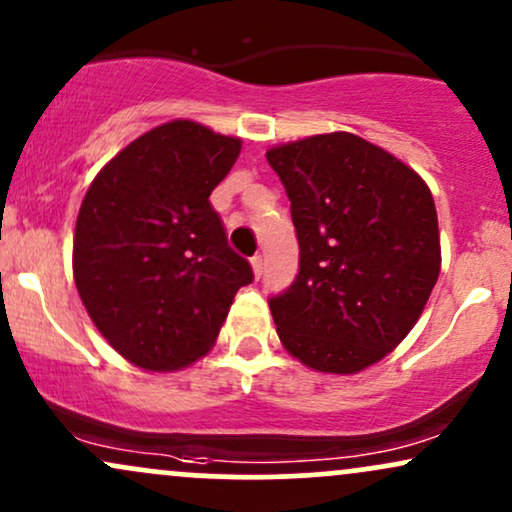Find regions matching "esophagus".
<instances>
[{"label": "esophagus", "instance_id": "obj_1", "mask_svg": "<svg viewBox=\"0 0 512 512\" xmlns=\"http://www.w3.org/2000/svg\"><path fill=\"white\" fill-rule=\"evenodd\" d=\"M251 268H254L256 278H261L263 268H266V263H263V256H254V258H251Z\"/></svg>", "mask_w": 512, "mask_h": 512}]
</instances>
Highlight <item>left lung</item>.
<instances>
[{
    "label": "left lung",
    "instance_id": "8db88e82",
    "mask_svg": "<svg viewBox=\"0 0 512 512\" xmlns=\"http://www.w3.org/2000/svg\"><path fill=\"white\" fill-rule=\"evenodd\" d=\"M266 158L292 203L299 275L270 299L278 338L321 374L393 352L441 273L434 196L410 165L350 131L280 143Z\"/></svg>",
    "mask_w": 512,
    "mask_h": 512
}]
</instances>
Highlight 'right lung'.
I'll return each mask as SVG.
<instances>
[{"label": "right lung", "instance_id": "right-lung-1", "mask_svg": "<svg viewBox=\"0 0 512 512\" xmlns=\"http://www.w3.org/2000/svg\"><path fill=\"white\" fill-rule=\"evenodd\" d=\"M242 138L172 119L119 150L83 196L74 282L90 321L129 364L179 371L206 357L249 261L210 206Z\"/></svg>", "mask_w": 512, "mask_h": 512}]
</instances>
